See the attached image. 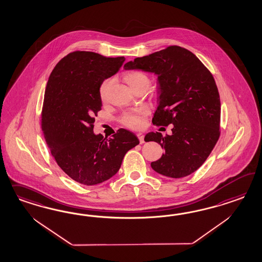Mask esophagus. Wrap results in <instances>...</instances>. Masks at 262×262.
Segmentation results:
<instances>
[{
    "instance_id": "obj_1",
    "label": "esophagus",
    "mask_w": 262,
    "mask_h": 262,
    "mask_svg": "<svg viewBox=\"0 0 262 262\" xmlns=\"http://www.w3.org/2000/svg\"><path fill=\"white\" fill-rule=\"evenodd\" d=\"M137 137H138V139H139L140 144H143V143L145 142V141H144V135H143V134H141V133L137 134Z\"/></svg>"
}]
</instances>
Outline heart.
Segmentation results:
<instances>
[{"instance_id": "heart-1", "label": "heart", "mask_w": 262, "mask_h": 262, "mask_svg": "<svg viewBox=\"0 0 262 262\" xmlns=\"http://www.w3.org/2000/svg\"><path fill=\"white\" fill-rule=\"evenodd\" d=\"M124 80L135 91L138 88L147 89L150 84L149 77L142 71L127 72L124 75ZM110 86H111L110 79L103 80L102 84L100 85L99 93H100V97L102 100H105ZM147 114H148V111L146 108H138V110H134V111H125L121 117V123L126 127L138 129L144 126L145 117L147 116Z\"/></svg>"}]
</instances>
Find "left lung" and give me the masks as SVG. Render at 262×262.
Instances as JSON below:
<instances>
[{
	"mask_svg": "<svg viewBox=\"0 0 262 262\" xmlns=\"http://www.w3.org/2000/svg\"><path fill=\"white\" fill-rule=\"evenodd\" d=\"M158 75L159 102L152 124H173L172 135L149 133L145 141L164 149L151 162L157 173L180 179L203 165L220 136L221 103L210 71L190 51L169 46L149 56L136 57L124 65Z\"/></svg>",
	"mask_w": 262,
	"mask_h": 262,
	"instance_id": "1",
	"label": "left lung"
}]
</instances>
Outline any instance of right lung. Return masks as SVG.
I'll return each instance as SVG.
<instances>
[{
	"mask_svg": "<svg viewBox=\"0 0 262 262\" xmlns=\"http://www.w3.org/2000/svg\"><path fill=\"white\" fill-rule=\"evenodd\" d=\"M124 61V56L76 51L60 59L50 75L41 128L57 165L77 183L95 185L107 181L118 172L126 152L139 144L125 128L108 139L93 133L95 116L102 110L100 85Z\"/></svg>",
	"mask_w": 262,
	"mask_h": 262,
	"instance_id": "obj_1",
	"label": "right lung"
}]
</instances>
